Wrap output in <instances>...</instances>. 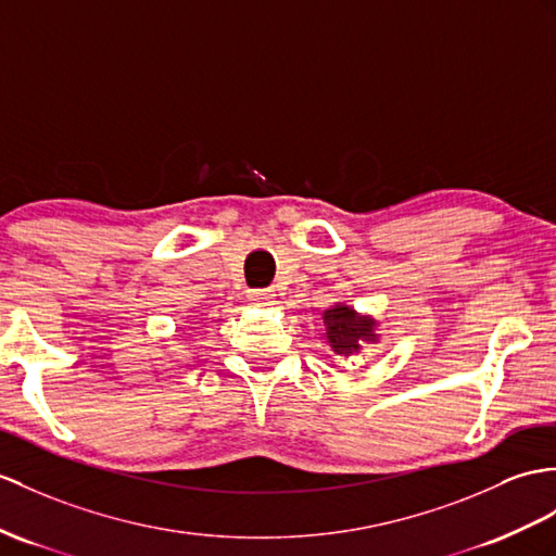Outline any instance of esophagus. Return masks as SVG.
I'll return each mask as SVG.
<instances>
[{
    "label": "esophagus",
    "mask_w": 556,
    "mask_h": 556,
    "mask_svg": "<svg viewBox=\"0 0 556 556\" xmlns=\"http://www.w3.org/2000/svg\"><path fill=\"white\" fill-rule=\"evenodd\" d=\"M250 302L256 306H274L276 294L270 290H252L250 292Z\"/></svg>",
    "instance_id": "obj_1"
}]
</instances>
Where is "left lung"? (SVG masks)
Listing matches in <instances>:
<instances>
[{"label": "left lung", "instance_id": "1", "mask_svg": "<svg viewBox=\"0 0 556 556\" xmlns=\"http://www.w3.org/2000/svg\"><path fill=\"white\" fill-rule=\"evenodd\" d=\"M323 340L334 356H358L365 344H377L382 340L380 320L337 302L323 311Z\"/></svg>", "mask_w": 556, "mask_h": 556}]
</instances>
